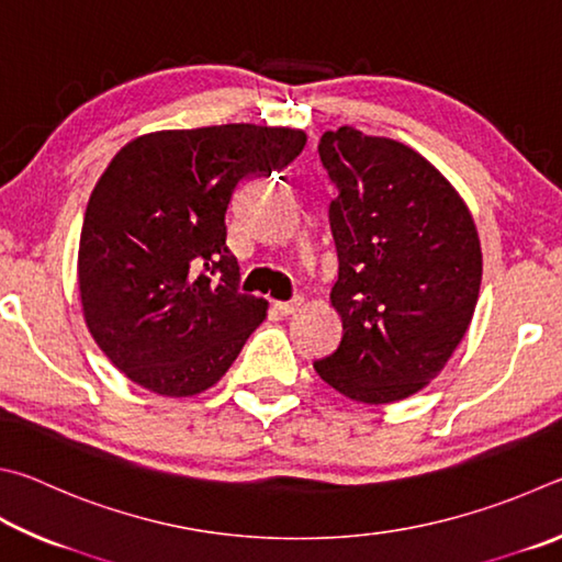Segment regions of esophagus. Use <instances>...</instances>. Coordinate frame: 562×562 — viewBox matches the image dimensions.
Instances as JSON below:
<instances>
[{"mask_svg":"<svg viewBox=\"0 0 562 562\" xmlns=\"http://www.w3.org/2000/svg\"><path fill=\"white\" fill-rule=\"evenodd\" d=\"M303 306V296H293L291 301H276V311L283 313V316H293Z\"/></svg>","mask_w":562,"mask_h":562,"instance_id":"obj_1","label":"esophagus"}]
</instances>
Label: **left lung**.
<instances>
[{"label":"left lung","mask_w":562,"mask_h":562,"mask_svg":"<svg viewBox=\"0 0 562 562\" xmlns=\"http://www.w3.org/2000/svg\"><path fill=\"white\" fill-rule=\"evenodd\" d=\"M318 153L338 190L330 301L342 338L313 368L356 402L405 400L439 375L474 316V220L445 175L397 140L342 125L323 133Z\"/></svg>","instance_id":"left-lung-1"}]
</instances>
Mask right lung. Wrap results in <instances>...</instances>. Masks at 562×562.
Masks as SVG:
<instances>
[{"mask_svg":"<svg viewBox=\"0 0 562 562\" xmlns=\"http://www.w3.org/2000/svg\"><path fill=\"white\" fill-rule=\"evenodd\" d=\"M306 147L291 127L229 123L137 137L88 200L78 289L98 348L135 385L190 397L212 387L266 318L239 291L226 212L244 180Z\"/></svg>","mask_w":562,"mask_h":562,"instance_id":"right-lung-1","label":"right lung"}]
</instances>
